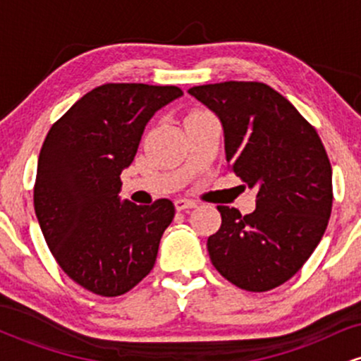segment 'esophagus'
Listing matches in <instances>:
<instances>
[{
    "instance_id": "obj_1",
    "label": "esophagus",
    "mask_w": 361,
    "mask_h": 361,
    "mask_svg": "<svg viewBox=\"0 0 361 361\" xmlns=\"http://www.w3.org/2000/svg\"><path fill=\"white\" fill-rule=\"evenodd\" d=\"M175 207L178 212H181V210H188V209H193V207H197L193 200H188V198H176L175 200Z\"/></svg>"
}]
</instances>
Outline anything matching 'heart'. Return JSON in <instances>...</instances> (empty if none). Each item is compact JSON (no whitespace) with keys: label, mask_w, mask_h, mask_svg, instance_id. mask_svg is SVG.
Returning <instances> with one entry per match:
<instances>
[{"label":"heart","mask_w":361,"mask_h":361,"mask_svg":"<svg viewBox=\"0 0 361 361\" xmlns=\"http://www.w3.org/2000/svg\"><path fill=\"white\" fill-rule=\"evenodd\" d=\"M197 114H205V111H197ZM195 115V114H193Z\"/></svg>","instance_id":"heart-1"}]
</instances>
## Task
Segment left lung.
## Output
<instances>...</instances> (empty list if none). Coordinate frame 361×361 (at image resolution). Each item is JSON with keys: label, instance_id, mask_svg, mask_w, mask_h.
Returning a JSON list of instances; mask_svg holds the SVG:
<instances>
[{"label": "left lung", "instance_id": "8db88e82", "mask_svg": "<svg viewBox=\"0 0 361 361\" xmlns=\"http://www.w3.org/2000/svg\"><path fill=\"white\" fill-rule=\"evenodd\" d=\"M188 93L221 120L226 161L258 192L247 215L217 207L221 229L207 241L212 264L243 290L279 287L300 270L327 227L333 169L326 149L295 106L263 82H215Z\"/></svg>", "mask_w": 361, "mask_h": 361}]
</instances>
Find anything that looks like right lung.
I'll return each instance as SVG.
<instances>
[{
	"mask_svg": "<svg viewBox=\"0 0 361 361\" xmlns=\"http://www.w3.org/2000/svg\"><path fill=\"white\" fill-rule=\"evenodd\" d=\"M180 97L176 86H98L44 140L34 190L40 229L66 275L97 295H122L154 267L175 205L122 200L120 175L152 115Z\"/></svg>",
	"mask_w": 361,
	"mask_h": 361,
	"instance_id": "add662e5",
	"label": "right lung"
}]
</instances>
